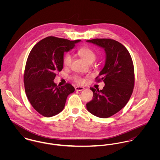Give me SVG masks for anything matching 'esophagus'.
<instances>
[{"label": "esophagus", "mask_w": 160, "mask_h": 160, "mask_svg": "<svg viewBox=\"0 0 160 160\" xmlns=\"http://www.w3.org/2000/svg\"><path fill=\"white\" fill-rule=\"evenodd\" d=\"M84 89V88L83 87H81V86H77L75 88V90L76 91H82Z\"/></svg>", "instance_id": "1"}]
</instances>
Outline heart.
<instances>
[{"label": "heart", "mask_w": 160, "mask_h": 160, "mask_svg": "<svg viewBox=\"0 0 160 160\" xmlns=\"http://www.w3.org/2000/svg\"><path fill=\"white\" fill-rule=\"evenodd\" d=\"M79 54L83 58L84 60H85L88 63H92L95 61L97 57V55L95 52L91 48L88 47H84L81 48L78 50ZM72 55L71 53H67L63 57V63L65 67H69L72 63ZM74 80L76 82H77L79 84H84L85 81L83 78L76 76L74 77Z\"/></svg>", "instance_id": "1"}]
</instances>
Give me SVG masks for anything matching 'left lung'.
<instances>
[{"mask_svg": "<svg viewBox=\"0 0 160 160\" xmlns=\"http://www.w3.org/2000/svg\"><path fill=\"white\" fill-rule=\"evenodd\" d=\"M104 49L105 63L97 81H103L102 90L91 88L93 99L86 104L87 110L98 118H107L120 111L128 102L134 86L133 62L127 48L110 39L86 41Z\"/></svg>", "mask_w": 160, "mask_h": 160, "instance_id": "obj_1", "label": "left lung"}]
</instances>
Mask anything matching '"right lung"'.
I'll return each mask as SVG.
<instances>
[{
    "label": "right lung",
    "instance_id": "1",
    "mask_svg": "<svg viewBox=\"0 0 160 160\" xmlns=\"http://www.w3.org/2000/svg\"><path fill=\"white\" fill-rule=\"evenodd\" d=\"M81 41L48 36L38 42L29 54L24 74L25 92L32 107L45 117L60 113L67 97L75 90L70 84L58 87L53 80L63 67L64 53Z\"/></svg>",
    "mask_w": 160,
    "mask_h": 160
}]
</instances>
